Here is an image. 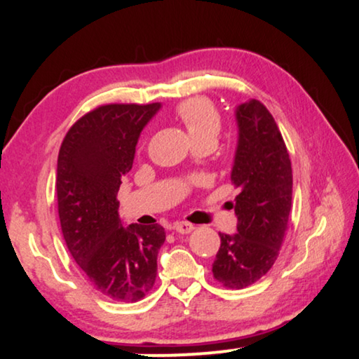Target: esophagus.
Listing matches in <instances>:
<instances>
[{
  "label": "esophagus",
  "instance_id": "esophagus-1",
  "mask_svg": "<svg viewBox=\"0 0 359 359\" xmlns=\"http://www.w3.org/2000/svg\"><path fill=\"white\" fill-rule=\"evenodd\" d=\"M173 230H175V232H178V233L186 235V233L193 232L194 225L189 224V222H175L173 224Z\"/></svg>",
  "mask_w": 359,
  "mask_h": 359
}]
</instances>
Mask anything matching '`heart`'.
Masks as SVG:
<instances>
[{"label": "heart", "instance_id": "obj_1", "mask_svg": "<svg viewBox=\"0 0 359 359\" xmlns=\"http://www.w3.org/2000/svg\"><path fill=\"white\" fill-rule=\"evenodd\" d=\"M176 117L184 126L193 142L205 139V137L215 139L219 135L220 127H222L217 109L212 102L204 100V97H191V100L180 102L176 107Z\"/></svg>", "mask_w": 359, "mask_h": 359}]
</instances>
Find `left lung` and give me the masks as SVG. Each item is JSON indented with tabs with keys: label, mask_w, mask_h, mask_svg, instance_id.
I'll return each mask as SVG.
<instances>
[{
	"label": "left lung",
	"mask_w": 359,
	"mask_h": 359,
	"mask_svg": "<svg viewBox=\"0 0 359 359\" xmlns=\"http://www.w3.org/2000/svg\"><path fill=\"white\" fill-rule=\"evenodd\" d=\"M235 117L238 144L230 180L240 191L233 204L237 233H219L212 274L225 287L243 289L276 262L291 212L292 168L281 132L262 102H243Z\"/></svg>",
	"instance_id": "obj_1"
}]
</instances>
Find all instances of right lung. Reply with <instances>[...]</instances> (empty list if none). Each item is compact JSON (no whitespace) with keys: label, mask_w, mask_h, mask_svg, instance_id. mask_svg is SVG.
Returning a JSON list of instances; mask_svg holds the SVG:
<instances>
[{"label":"right lung","mask_w":359,"mask_h":359,"mask_svg":"<svg viewBox=\"0 0 359 359\" xmlns=\"http://www.w3.org/2000/svg\"><path fill=\"white\" fill-rule=\"evenodd\" d=\"M160 109L104 104L67 132L57 161V203L68 252L106 297L137 302L151 291L165 242L158 224L122 227L117 191L134 163L140 132Z\"/></svg>","instance_id":"add662e5"}]
</instances>
